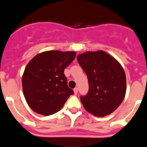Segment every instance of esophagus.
Listing matches in <instances>:
<instances>
[{
	"label": "esophagus",
	"instance_id": "1",
	"mask_svg": "<svg viewBox=\"0 0 147 147\" xmlns=\"http://www.w3.org/2000/svg\"><path fill=\"white\" fill-rule=\"evenodd\" d=\"M74 91L75 94H77L78 91H79V88H75L74 89Z\"/></svg>",
	"mask_w": 147,
	"mask_h": 147
}]
</instances>
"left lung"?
Here are the masks:
<instances>
[{
    "mask_svg": "<svg viewBox=\"0 0 147 147\" xmlns=\"http://www.w3.org/2000/svg\"><path fill=\"white\" fill-rule=\"evenodd\" d=\"M77 60L86 73L89 83L88 93L80 98L85 109L98 117L111 114L126 94V75L121 65L101 50L80 54Z\"/></svg>",
    "mask_w": 147,
    "mask_h": 147,
    "instance_id": "left-lung-1",
    "label": "left lung"
}]
</instances>
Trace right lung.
<instances>
[{"mask_svg":"<svg viewBox=\"0 0 147 147\" xmlns=\"http://www.w3.org/2000/svg\"><path fill=\"white\" fill-rule=\"evenodd\" d=\"M75 57V51H47L29 61L22 76V86L33 111L43 115L56 113L74 94L67 86L64 70Z\"/></svg>","mask_w":147,"mask_h":147,"instance_id":"add662e5","label":"right lung"}]
</instances>
